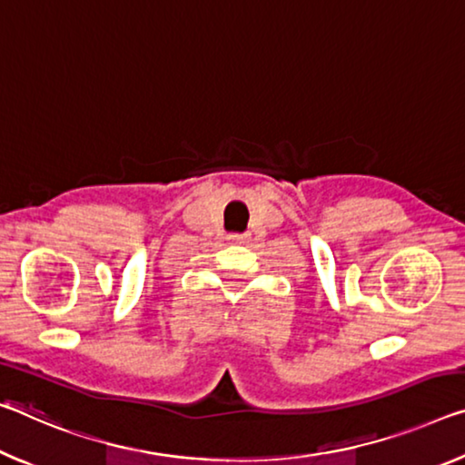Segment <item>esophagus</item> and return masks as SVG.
<instances>
[{
	"label": "esophagus",
	"instance_id": "esophagus-1",
	"mask_svg": "<svg viewBox=\"0 0 465 465\" xmlns=\"http://www.w3.org/2000/svg\"><path fill=\"white\" fill-rule=\"evenodd\" d=\"M230 240L232 242H244L246 235L244 233H233V235H230Z\"/></svg>",
	"mask_w": 465,
	"mask_h": 465
}]
</instances>
